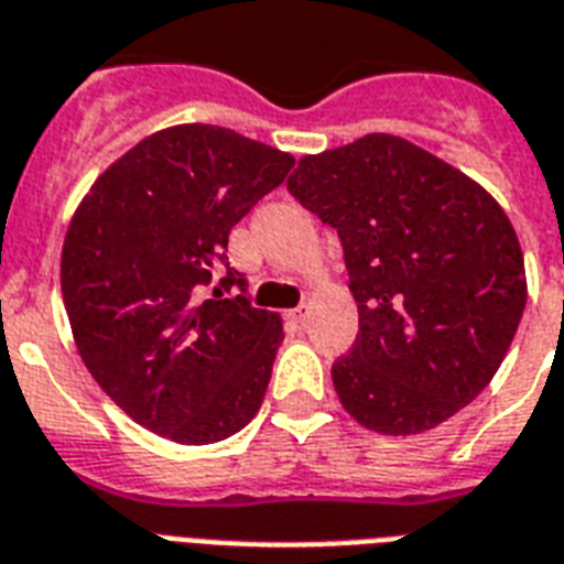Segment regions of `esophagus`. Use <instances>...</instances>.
Here are the masks:
<instances>
[{"label":"esophagus","instance_id":"esophagus-1","mask_svg":"<svg viewBox=\"0 0 564 564\" xmlns=\"http://www.w3.org/2000/svg\"><path fill=\"white\" fill-rule=\"evenodd\" d=\"M291 321H294V323H300V326H303V323L305 321H308V305H296V308H294V312H291Z\"/></svg>","mask_w":564,"mask_h":564}]
</instances>
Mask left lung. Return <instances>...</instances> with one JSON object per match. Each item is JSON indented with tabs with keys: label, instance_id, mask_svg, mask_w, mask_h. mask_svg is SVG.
<instances>
[{
	"label": "left lung",
	"instance_id": "left-lung-1",
	"mask_svg": "<svg viewBox=\"0 0 564 564\" xmlns=\"http://www.w3.org/2000/svg\"><path fill=\"white\" fill-rule=\"evenodd\" d=\"M338 229L359 335L332 365L344 412L382 435H421L495 379L523 305L512 220L486 187L397 134L303 155L288 178Z\"/></svg>",
	"mask_w": 564,
	"mask_h": 564
}]
</instances>
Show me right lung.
Returning <instances> with one entry per match:
<instances>
[{"mask_svg": "<svg viewBox=\"0 0 564 564\" xmlns=\"http://www.w3.org/2000/svg\"><path fill=\"white\" fill-rule=\"evenodd\" d=\"M294 155L208 123L143 138L96 178L69 220L61 294L76 350L132 421L214 444L261 409L282 317L252 308L238 270L203 300L232 226L285 182Z\"/></svg>", "mask_w": 564, "mask_h": 564, "instance_id": "right-lung-1", "label": "right lung"}]
</instances>
